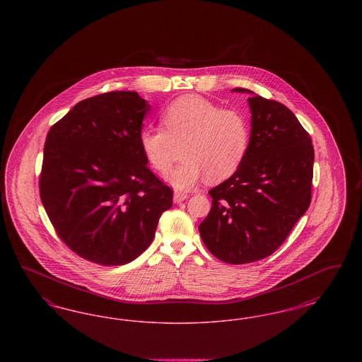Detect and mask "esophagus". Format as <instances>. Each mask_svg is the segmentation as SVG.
Returning a JSON list of instances; mask_svg holds the SVG:
<instances>
[{
  "mask_svg": "<svg viewBox=\"0 0 362 362\" xmlns=\"http://www.w3.org/2000/svg\"><path fill=\"white\" fill-rule=\"evenodd\" d=\"M189 195L187 192H182V191H175L173 192V202L175 204H180V202H183L185 199H187Z\"/></svg>",
  "mask_w": 362,
  "mask_h": 362,
  "instance_id": "esophagus-1",
  "label": "esophagus"
}]
</instances>
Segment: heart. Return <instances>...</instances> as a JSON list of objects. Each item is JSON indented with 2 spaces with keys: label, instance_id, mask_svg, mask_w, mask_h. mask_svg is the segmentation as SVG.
<instances>
[{
  "label": "heart",
  "instance_id": "obj_1",
  "mask_svg": "<svg viewBox=\"0 0 362 362\" xmlns=\"http://www.w3.org/2000/svg\"><path fill=\"white\" fill-rule=\"evenodd\" d=\"M161 124L164 129L144 127L138 142L146 161L160 173L170 170L173 148L185 144V161L167 176L176 189H192L205 176L210 182L228 179L240 168L250 148L247 117L199 96L187 95L170 104L161 115Z\"/></svg>",
  "mask_w": 362,
  "mask_h": 362
}]
</instances>
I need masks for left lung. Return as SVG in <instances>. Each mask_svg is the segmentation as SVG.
Masks as SVG:
<instances>
[{"label": "left lung", "instance_id": "8db88e82", "mask_svg": "<svg viewBox=\"0 0 362 362\" xmlns=\"http://www.w3.org/2000/svg\"><path fill=\"white\" fill-rule=\"evenodd\" d=\"M251 138L240 168L210 189L211 209L199 225L207 250L229 264L272 255L310 204L313 146L292 111L252 90Z\"/></svg>", "mask_w": 362, "mask_h": 362}]
</instances>
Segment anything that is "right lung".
<instances>
[{"label": "right lung", "mask_w": 362, "mask_h": 362, "mask_svg": "<svg viewBox=\"0 0 362 362\" xmlns=\"http://www.w3.org/2000/svg\"><path fill=\"white\" fill-rule=\"evenodd\" d=\"M151 105L115 90L76 104L52 126L39 179L58 236L81 258L126 264L153 240L173 189L148 168L138 136Z\"/></svg>", "instance_id": "right-lung-1"}]
</instances>
